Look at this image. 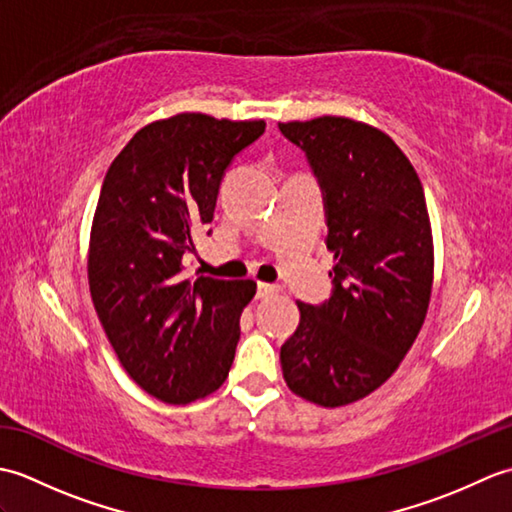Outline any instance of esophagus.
Listing matches in <instances>:
<instances>
[{
  "instance_id": "1",
  "label": "esophagus",
  "mask_w": 512,
  "mask_h": 512,
  "mask_svg": "<svg viewBox=\"0 0 512 512\" xmlns=\"http://www.w3.org/2000/svg\"><path fill=\"white\" fill-rule=\"evenodd\" d=\"M275 292H277L275 284H264V281H259V284H257V297L259 299H266L270 295H275Z\"/></svg>"
}]
</instances>
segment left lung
I'll use <instances>...</instances> for the list:
<instances>
[{"mask_svg":"<svg viewBox=\"0 0 512 512\" xmlns=\"http://www.w3.org/2000/svg\"><path fill=\"white\" fill-rule=\"evenodd\" d=\"M319 180L334 253L332 295L297 303L301 319L281 345L297 396L343 407L396 372L427 317L433 239L416 169L380 129L343 116L279 123Z\"/></svg>","mask_w":512,"mask_h":512,"instance_id":"1","label":"left lung"}]
</instances>
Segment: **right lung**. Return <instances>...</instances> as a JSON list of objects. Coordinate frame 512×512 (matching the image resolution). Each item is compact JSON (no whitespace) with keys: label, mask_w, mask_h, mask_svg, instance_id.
<instances>
[{"label":"right lung","mask_w":512,"mask_h":512,"mask_svg":"<svg viewBox=\"0 0 512 512\" xmlns=\"http://www.w3.org/2000/svg\"><path fill=\"white\" fill-rule=\"evenodd\" d=\"M264 121L176 114L134 134L105 173L88 279L118 361L171 405L220 389L233 365L253 279L182 275L193 233L213 220L224 173Z\"/></svg>","instance_id":"obj_1"}]
</instances>
